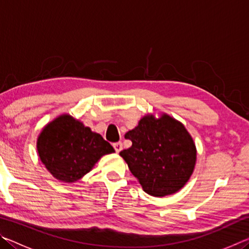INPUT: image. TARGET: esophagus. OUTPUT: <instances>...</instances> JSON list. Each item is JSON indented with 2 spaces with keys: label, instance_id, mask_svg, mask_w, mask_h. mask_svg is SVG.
<instances>
[{
  "label": "esophagus",
  "instance_id": "esophagus-1",
  "mask_svg": "<svg viewBox=\"0 0 249 249\" xmlns=\"http://www.w3.org/2000/svg\"><path fill=\"white\" fill-rule=\"evenodd\" d=\"M113 147H114V149H115L116 153H120V151L123 149V145H122L121 142H114V144H113Z\"/></svg>",
  "mask_w": 249,
  "mask_h": 249
}]
</instances>
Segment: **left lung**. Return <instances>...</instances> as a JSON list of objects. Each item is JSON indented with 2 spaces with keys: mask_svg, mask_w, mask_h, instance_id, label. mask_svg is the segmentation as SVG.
Wrapping results in <instances>:
<instances>
[{
  "mask_svg": "<svg viewBox=\"0 0 249 249\" xmlns=\"http://www.w3.org/2000/svg\"><path fill=\"white\" fill-rule=\"evenodd\" d=\"M132 141L120 155L146 193L165 196L179 191L195 169L196 150L190 134L169 115H147L125 134Z\"/></svg>",
  "mask_w": 249,
  "mask_h": 249,
  "instance_id": "obj_1",
  "label": "left lung"
}]
</instances>
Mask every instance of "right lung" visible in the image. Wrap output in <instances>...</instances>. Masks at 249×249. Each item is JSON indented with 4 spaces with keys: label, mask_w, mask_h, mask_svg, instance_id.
Instances as JSON below:
<instances>
[{
    "label": "right lung",
    "mask_w": 249,
    "mask_h": 249,
    "mask_svg": "<svg viewBox=\"0 0 249 249\" xmlns=\"http://www.w3.org/2000/svg\"><path fill=\"white\" fill-rule=\"evenodd\" d=\"M37 150L50 174L65 182L79 180L103 155L114 153L100 134L70 115L59 116L46 126L37 140Z\"/></svg>",
    "instance_id": "add662e5"
}]
</instances>
